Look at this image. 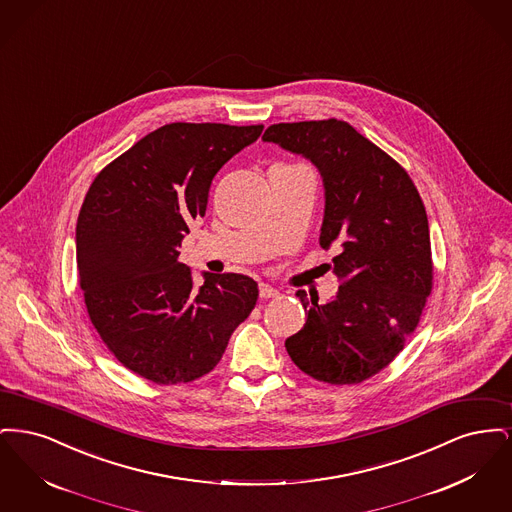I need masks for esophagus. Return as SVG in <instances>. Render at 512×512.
Masks as SVG:
<instances>
[{"mask_svg":"<svg viewBox=\"0 0 512 512\" xmlns=\"http://www.w3.org/2000/svg\"><path fill=\"white\" fill-rule=\"evenodd\" d=\"M259 295H261L263 299H270V297H278L280 292H278L276 288L268 286V284H261V286H259Z\"/></svg>","mask_w":512,"mask_h":512,"instance_id":"34e87169","label":"esophagus"}]
</instances>
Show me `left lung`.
Instances as JSON below:
<instances>
[{"label": "left lung", "mask_w": 512, "mask_h": 512, "mask_svg": "<svg viewBox=\"0 0 512 512\" xmlns=\"http://www.w3.org/2000/svg\"><path fill=\"white\" fill-rule=\"evenodd\" d=\"M263 142L309 159L324 186L320 247L336 245V295L297 292L305 326L286 340L293 363L328 384H359L390 365L432 292L430 228L405 169L349 122H280Z\"/></svg>", "instance_id": "1"}]
</instances>
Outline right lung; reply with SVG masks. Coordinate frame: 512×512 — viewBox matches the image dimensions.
<instances>
[{
    "instance_id": "obj_1",
    "label": "right lung",
    "mask_w": 512,
    "mask_h": 512,
    "mask_svg": "<svg viewBox=\"0 0 512 512\" xmlns=\"http://www.w3.org/2000/svg\"><path fill=\"white\" fill-rule=\"evenodd\" d=\"M263 132L219 122L165 124L99 172L76 222V267L90 320L122 365L155 384L211 372L257 303L244 274L180 263L215 174Z\"/></svg>"
}]
</instances>
